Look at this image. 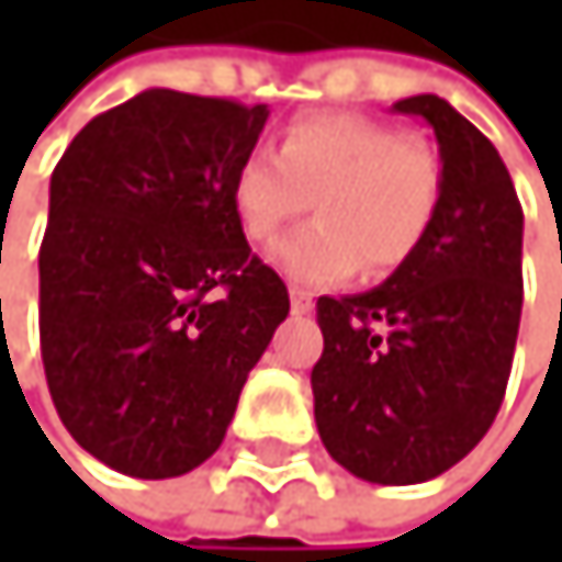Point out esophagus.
Listing matches in <instances>:
<instances>
[{
    "instance_id": "34e87169",
    "label": "esophagus",
    "mask_w": 562,
    "mask_h": 562,
    "mask_svg": "<svg viewBox=\"0 0 562 562\" xmlns=\"http://www.w3.org/2000/svg\"><path fill=\"white\" fill-rule=\"evenodd\" d=\"M290 310H293L296 316L310 313V310H313V293H306V290H290Z\"/></svg>"
}]
</instances>
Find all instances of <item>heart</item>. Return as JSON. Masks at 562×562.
Here are the masks:
<instances>
[{"label": "heart", "mask_w": 562, "mask_h": 562, "mask_svg": "<svg viewBox=\"0 0 562 562\" xmlns=\"http://www.w3.org/2000/svg\"><path fill=\"white\" fill-rule=\"evenodd\" d=\"M445 199L438 150L353 114L293 121L276 150H252L232 178V209L252 243H276L313 202L316 222L272 252L300 286L344 283L363 262L384 276L428 239Z\"/></svg>", "instance_id": "heart-1"}]
</instances>
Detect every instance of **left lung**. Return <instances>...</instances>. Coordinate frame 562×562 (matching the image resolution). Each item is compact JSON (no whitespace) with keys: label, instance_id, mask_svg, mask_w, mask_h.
Listing matches in <instances>:
<instances>
[{"label":"left lung","instance_id":"1","mask_svg":"<svg viewBox=\"0 0 562 562\" xmlns=\"http://www.w3.org/2000/svg\"><path fill=\"white\" fill-rule=\"evenodd\" d=\"M394 111L435 131L445 199L381 286L316 300L310 384L334 462L415 485L462 462L499 415L522 313V205L499 150L448 100L418 93Z\"/></svg>","mask_w":562,"mask_h":562}]
</instances>
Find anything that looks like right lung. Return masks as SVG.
Masks as SVG:
<instances>
[{"instance_id":"right-lung-1","label":"right lung","mask_w":562,"mask_h":562,"mask_svg":"<svg viewBox=\"0 0 562 562\" xmlns=\"http://www.w3.org/2000/svg\"><path fill=\"white\" fill-rule=\"evenodd\" d=\"M269 106L144 90L97 114L49 178L40 347L93 459L175 479L212 459L290 293L246 243L235 168Z\"/></svg>"}]
</instances>
